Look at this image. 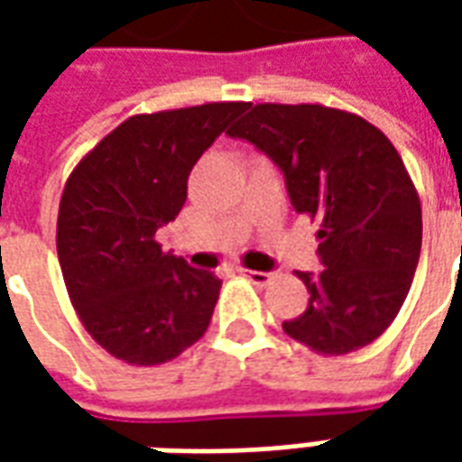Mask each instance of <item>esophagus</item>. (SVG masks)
I'll list each match as a JSON object with an SVG mask.
<instances>
[{"instance_id":"34e87169","label":"esophagus","mask_w":462,"mask_h":462,"mask_svg":"<svg viewBox=\"0 0 462 462\" xmlns=\"http://www.w3.org/2000/svg\"><path fill=\"white\" fill-rule=\"evenodd\" d=\"M242 277H247V280L252 282V284H260V287H264V284H270L272 280H274V274H270V272H257V270H240Z\"/></svg>"}]
</instances>
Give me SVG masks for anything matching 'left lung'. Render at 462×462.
<instances>
[{
    "instance_id": "obj_1",
    "label": "left lung",
    "mask_w": 462,
    "mask_h": 462,
    "mask_svg": "<svg viewBox=\"0 0 462 462\" xmlns=\"http://www.w3.org/2000/svg\"><path fill=\"white\" fill-rule=\"evenodd\" d=\"M284 172L300 215L319 222L321 272H297L310 304L284 334L324 356L376 341L396 319L420 257V200L376 125L321 104H257L227 131Z\"/></svg>"
}]
</instances>
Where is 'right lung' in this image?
Here are the masks:
<instances>
[{"mask_svg": "<svg viewBox=\"0 0 462 462\" xmlns=\"http://www.w3.org/2000/svg\"><path fill=\"white\" fill-rule=\"evenodd\" d=\"M242 101L138 114L79 161L59 202L56 252L91 339L131 366L180 356L208 331L222 282L161 250L188 175Z\"/></svg>", "mask_w": 462, "mask_h": 462, "instance_id": "obj_1", "label": "right lung"}]
</instances>
